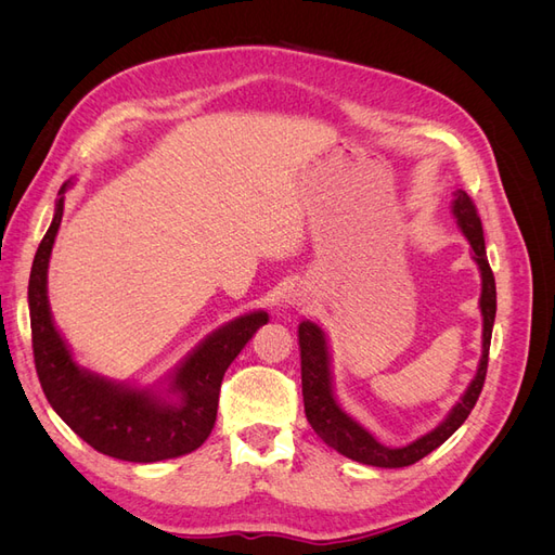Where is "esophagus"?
<instances>
[{
    "instance_id": "1",
    "label": "esophagus",
    "mask_w": 555,
    "mask_h": 555,
    "mask_svg": "<svg viewBox=\"0 0 555 555\" xmlns=\"http://www.w3.org/2000/svg\"><path fill=\"white\" fill-rule=\"evenodd\" d=\"M287 304H289V306H300V304H304V298H300L298 294H289V296H287Z\"/></svg>"
}]
</instances>
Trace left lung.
<instances>
[{
    "instance_id": "obj_1",
    "label": "left lung",
    "mask_w": 555,
    "mask_h": 555,
    "mask_svg": "<svg viewBox=\"0 0 555 555\" xmlns=\"http://www.w3.org/2000/svg\"><path fill=\"white\" fill-rule=\"evenodd\" d=\"M451 212L473 247V259L479 266L481 273V298L479 308L483 317V333H481V359L475 379L469 382L465 393L456 405L451 408L444 422L435 426L422 438L405 447H384L375 440L373 433H367L357 418H351L335 400L333 393V373H331V354L326 333L312 322L298 324V345H300V382H304V402H306V416L314 433L322 438L328 447H333L343 456L359 461L363 465L375 467H408L416 461L428 456L430 451L444 444L453 433L461 428V424L473 412L475 402L483 389L486 367H489V349H491V333L495 322V278L486 259V245H483V229L477 215V208L463 190L453 192Z\"/></svg>"
}]
</instances>
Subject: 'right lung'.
Here are the masks:
<instances>
[{"label": "right lung", "instance_id": "add662e5", "mask_svg": "<svg viewBox=\"0 0 555 555\" xmlns=\"http://www.w3.org/2000/svg\"><path fill=\"white\" fill-rule=\"evenodd\" d=\"M62 184L55 215L29 273L31 347L41 389L62 422L106 456L131 463L178 459L208 440L217 418L222 377L251 335L268 322L263 310L243 314L212 331L169 377L162 396L99 377L80 367L55 328L48 306V263L64 212Z\"/></svg>", "mask_w": 555, "mask_h": 555}]
</instances>
